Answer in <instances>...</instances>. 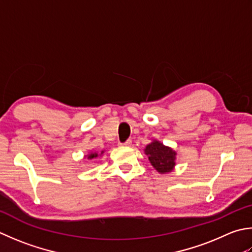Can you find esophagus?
I'll return each instance as SVG.
<instances>
[{"instance_id": "obj_1", "label": "esophagus", "mask_w": 252, "mask_h": 252, "mask_svg": "<svg viewBox=\"0 0 252 252\" xmlns=\"http://www.w3.org/2000/svg\"><path fill=\"white\" fill-rule=\"evenodd\" d=\"M119 144H120V146H130L132 144V141L127 140L126 142H123V143H119Z\"/></svg>"}]
</instances>
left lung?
Here are the masks:
<instances>
[{
    "label": "left lung",
    "instance_id": "left-lung-1",
    "mask_svg": "<svg viewBox=\"0 0 252 252\" xmlns=\"http://www.w3.org/2000/svg\"><path fill=\"white\" fill-rule=\"evenodd\" d=\"M145 154L149 155L151 164L160 174L171 171L176 164V152L172 151L170 147L162 145L160 142L154 141L147 145Z\"/></svg>",
    "mask_w": 252,
    "mask_h": 252
}]
</instances>
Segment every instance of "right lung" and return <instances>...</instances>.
<instances>
[{
    "label": "right lung",
    "mask_w": 252,
    "mask_h": 252,
    "mask_svg": "<svg viewBox=\"0 0 252 252\" xmlns=\"http://www.w3.org/2000/svg\"><path fill=\"white\" fill-rule=\"evenodd\" d=\"M96 157H98V154L97 153H92V154L88 155V158L92 159V158H96Z\"/></svg>",
    "instance_id": "right-lung-1"
}]
</instances>
